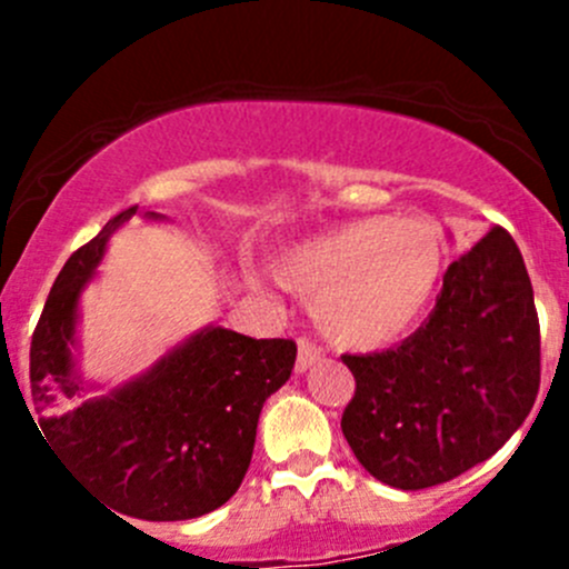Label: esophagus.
I'll use <instances>...</instances> for the list:
<instances>
[{
	"label": "esophagus",
	"mask_w": 569,
	"mask_h": 569,
	"mask_svg": "<svg viewBox=\"0 0 569 569\" xmlns=\"http://www.w3.org/2000/svg\"><path fill=\"white\" fill-rule=\"evenodd\" d=\"M319 360H321V349L317 347V343H313L311 338H300V349H297L295 369L308 371L313 363H319Z\"/></svg>",
	"instance_id": "obj_1"
}]
</instances>
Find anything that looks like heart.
I'll use <instances>...</instances> for the list:
<instances>
[{"label":"heart","mask_w":569,"mask_h":569,"mask_svg":"<svg viewBox=\"0 0 569 569\" xmlns=\"http://www.w3.org/2000/svg\"><path fill=\"white\" fill-rule=\"evenodd\" d=\"M443 272V244L416 217H363L306 239L280 256L278 280L313 302L321 336L375 349L405 336Z\"/></svg>","instance_id":"b5f03b06"}]
</instances>
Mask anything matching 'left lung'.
I'll list each match as a JSON object with an SVG mask.
<instances>
[{"label":"left lung","mask_w":569,"mask_h":569,"mask_svg":"<svg viewBox=\"0 0 569 569\" xmlns=\"http://www.w3.org/2000/svg\"><path fill=\"white\" fill-rule=\"evenodd\" d=\"M341 429L375 479L423 490L496 455L539 391V319L518 244L492 226L449 263L429 319L399 347L341 355Z\"/></svg>","instance_id":"obj_1"}]
</instances>
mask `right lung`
I'll use <instances>...</instances> for the list:
<instances>
[{
    "label": "right lung",
    "mask_w": 569,
    "mask_h": 569,
    "mask_svg": "<svg viewBox=\"0 0 569 569\" xmlns=\"http://www.w3.org/2000/svg\"><path fill=\"white\" fill-rule=\"evenodd\" d=\"M134 211L114 214L57 274L32 332V399L46 446L114 512L189 520L239 490L261 407L289 380L297 343L209 327L112 396L54 407L57 391L66 399L79 393L71 377L79 291L104 256L109 233Z\"/></svg>",
    "instance_id": "add662e5"
}]
</instances>
